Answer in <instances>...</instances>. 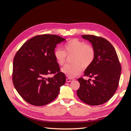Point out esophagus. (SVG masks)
I'll list each match as a JSON object with an SVG mask.
<instances>
[{"label":"esophagus","mask_w":131,"mask_h":131,"mask_svg":"<svg viewBox=\"0 0 131 131\" xmlns=\"http://www.w3.org/2000/svg\"><path fill=\"white\" fill-rule=\"evenodd\" d=\"M74 79H72V78H67L66 79V82H70L71 81H73Z\"/></svg>","instance_id":"obj_1"}]
</instances>
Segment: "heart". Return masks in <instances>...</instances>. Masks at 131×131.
<instances>
[{
  "label": "heart",
  "instance_id": "1",
  "mask_svg": "<svg viewBox=\"0 0 131 131\" xmlns=\"http://www.w3.org/2000/svg\"><path fill=\"white\" fill-rule=\"evenodd\" d=\"M54 56L60 66L65 63L67 56H73L71 59L73 63L61 69L62 73L73 78L82 73L83 68H87L91 65L95 57V52L92 47L87 45L84 41L73 39L64 44L63 51L58 48L56 49Z\"/></svg>",
  "mask_w": 131,
  "mask_h": 131
}]
</instances>
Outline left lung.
Instances as JSON below:
<instances>
[{
	"instance_id": "1",
	"label": "left lung",
	"mask_w": 131,
	"mask_h": 131,
	"mask_svg": "<svg viewBox=\"0 0 131 131\" xmlns=\"http://www.w3.org/2000/svg\"><path fill=\"white\" fill-rule=\"evenodd\" d=\"M82 37L90 41L95 52L94 61L84 71V76L93 80L90 83V79H78L80 87L77 94L85 104L100 105L108 101L117 90L121 66L114 48L106 39L92 35Z\"/></svg>"
}]
</instances>
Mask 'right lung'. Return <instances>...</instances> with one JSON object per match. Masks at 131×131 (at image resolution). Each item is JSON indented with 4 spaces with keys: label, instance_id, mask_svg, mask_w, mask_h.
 Instances as JSON below:
<instances>
[{
    "label": "right lung",
    "instance_id": "obj_1",
    "mask_svg": "<svg viewBox=\"0 0 131 131\" xmlns=\"http://www.w3.org/2000/svg\"><path fill=\"white\" fill-rule=\"evenodd\" d=\"M66 39L56 35H37L25 43L13 59V85L25 101L43 106L56 98L66 76L54 56L57 44ZM55 73L54 77H48Z\"/></svg>",
    "mask_w": 131,
    "mask_h": 131
}]
</instances>
